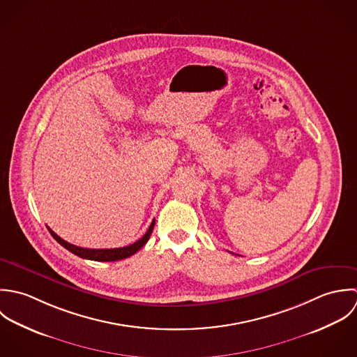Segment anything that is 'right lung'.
<instances>
[{
  "label": "right lung",
  "instance_id": "1",
  "mask_svg": "<svg viewBox=\"0 0 357 357\" xmlns=\"http://www.w3.org/2000/svg\"><path fill=\"white\" fill-rule=\"evenodd\" d=\"M153 227H154V219L151 222V225L149 226L147 231L144 233L142 238H139L138 241H135L134 244H130L127 247H121V248H109V250H92V248H82V247H77V245H73L70 243L65 241L63 238H61L54 230H50V233L52 234V237L62 245L65 247L66 250H69L73 254H75L77 257L79 258H84V259H91V261H99V262H113V261H120V259H126L131 255H134L135 252H138L143 245L147 243V240L150 238V234L153 231Z\"/></svg>",
  "mask_w": 357,
  "mask_h": 357
}]
</instances>
